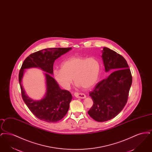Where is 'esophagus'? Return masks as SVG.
I'll list each match as a JSON object with an SVG mask.
<instances>
[{"mask_svg": "<svg viewBox=\"0 0 152 152\" xmlns=\"http://www.w3.org/2000/svg\"><path fill=\"white\" fill-rule=\"evenodd\" d=\"M74 95L77 98H80V99H84L86 97V95L83 93H80V92H75L74 94Z\"/></svg>", "mask_w": 152, "mask_h": 152, "instance_id": "esophagus-1", "label": "esophagus"}]
</instances>
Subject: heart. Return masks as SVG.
Here are the masks:
<instances>
[{
	"label": "heart",
	"instance_id": "heart-1",
	"mask_svg": "<svg viewBox=\"0 0 152 152\" xmlns=\"http://www.w3.org/2000/svg\"><path fill=\"white\" fill-rule=\"evenodd\" d=\"M101 69L100 61L94 57H72L63 62L61 69L53 71V77L64 88L72 83L73 78L76 86L88 89L97 83Z\"/></svg>",
	"mask_w": 152,
	"mask_h": 152
}]
</instances>
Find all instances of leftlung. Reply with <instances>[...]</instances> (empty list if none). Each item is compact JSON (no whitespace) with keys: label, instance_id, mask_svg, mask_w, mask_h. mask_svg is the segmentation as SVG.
Wrapping results in <instances>:
<instances>
[{"label":"left lung","instance_id":"1","mask_svg":"<svg viewBox=\"0 0 152 152\" xmlns=\"http://www.w3.org/2000/svg\"><path fill=\"white\" fill-rule=\"evenodd\" d=\"M106 72L113 71L99 82L89 92L94 104L88 113L94 120L104 122L116 117L125 106L132 83L129 65L123 56L108 48L102 51Z\"/></svg>","mask_w":152,"mask_h":152}]
</instances>
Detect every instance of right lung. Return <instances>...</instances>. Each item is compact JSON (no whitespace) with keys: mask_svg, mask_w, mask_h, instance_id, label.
<instances>
[{"mask_svg":"<svg viewBox=\"0 0 152 152\" xmlns=\"http://www.w3.org/2000/svg\"><path fill=\"white\" fill-rule=\"evenodd\" d=\"M72 48H52L44 49L34 52L26 58L19 73V81L23 100L31 112L37 118L47 123H56L61 120L66 114L72 100L71 94L66 90L61 89L57 82L51 75L53 74V65L55 60L71 50ZM38 67L48 74H45L47 92L44 99L34 101L25 94L22 87V77L24 69Z\"/></svg>","mask_w":152,"mask_h":152,"instance_id":"obj_1","label":"right lung"}]
</instances>
